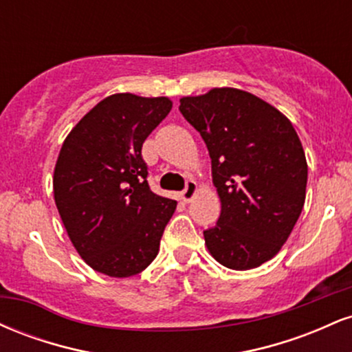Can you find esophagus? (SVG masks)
<instances>
[{
  "label": "esophagus",
  "mask_w": 352,
  "mask_h": 352,
  "mask_svg": "<svg viewBox=\"0 0 352 352\" xmlns=\"http://www.w3.org/2000/svg\"><path fill=\"white\" fill-rule=\"evenodd\" d=\"M197 192H199V187H197L195 182L188 180V182H187V187H185L184 192L180 193L182 201H190V200L193 199V197L197 195Z\"/></svg>",
  "instance_id": "obj_1"
}]
</instances>
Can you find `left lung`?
Instances as JSON below:
<instances>
[{
	"instance_id": "1",
	"label": "left lung",
	"mask_w": 352,
	"mask_h": 352,
	"mask_svg": "<svg viewBox=\"0 0 352 352\" xmlns=\"http://www.w3.org/2000/svg\"><path fill=\"white\" fill-rule=\"evenodd\" d=\"M207 144L221 213L204 232L208 253L230 270H252L281 250L301 215L308 164L285 114L252 92L213 87L180 99Z\"/></svg>"
}]
</instances>
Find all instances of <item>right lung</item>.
Instances as JSON below:
<instances>
[{
    "label": "right lung",
    "instance_id": "obj_1",
    "mask_svg": "<svg viewBox=\"0 0 352 352\" xmlns=\"http://www.w3.org/2000/svg\"><path fill=\"white\" fill-rule=\"evenodd\" d=\"M170 109L168 98L112 94L64 139L52 177L54 201L72 245L96 272L134 276L159 253L177 201L148 188L140 152Z\"/></svg>",
    "mask_w": 352,
    "mask_h": 352
}]
</instances>
